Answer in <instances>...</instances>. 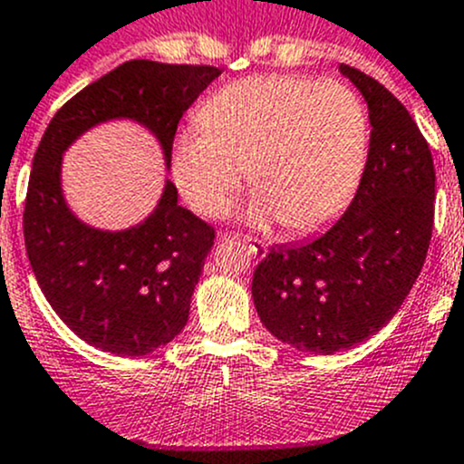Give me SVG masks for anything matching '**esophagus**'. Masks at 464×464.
I'll use <instances>...</instances> for the list:
<instances>
[{"instance_id": "34e87169", "label": "esophagus", "mask_w": 464, "mask_h": 464, "mask_svg": "<svg viewBox=\"0 0 464 464\" xmlns=\"http://www.w3.org/2000/svg\"><path fill=\"white\" fill-rule=\"evenodd\" d=\"M220 237H223L225 241L232 239L229 235H220ZM239 241L246 246V248H248L250 255H255V257H262V255H266V244H262V241H257V239H239Z\"/></svg>"}]
</instances>
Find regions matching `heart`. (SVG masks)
<instances>
[{
    "label": "heart",
    "mask_w": 464,
    "mask_h": 464,
    "mask_svg": "<svg viewBox=\"0 0 464 464\" xmlns=\"http://www.w3.org/2000/svg\"><path fill=\"white\" fill-rule=\"evenodd\" d=\"M198 127L173 140L170 173L184 200L209 218L227 211L248 169L259 191L250 218L312 232L346 209L367 161V109L339 82L239 79L202 104Z\"/></svg>",
    "instance_id": "heart-1"
}]
</instances>
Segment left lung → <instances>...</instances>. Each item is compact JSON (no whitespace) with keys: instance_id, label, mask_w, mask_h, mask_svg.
Here are the masks:
<instances>
[{"instance_id":"obj_1","label":"left lung","mask_w":464,"mask_h":464,"mask_svg":"<svg viewBox=\"0 0 464 464\" xmlns=\"http://www.w3.org/2000/svg\"><path fill=\"white\" fill-rule=\"evenodd\" d=\"M339 70L372 122L355 198L328 232L271 248L253 273L259 321L314 355L348 351L390 324L421 273L435 216L433 157L417 122L376 79Z\"/></svg>"}]
</instances>
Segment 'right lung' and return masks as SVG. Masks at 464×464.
<instances>
[{"label": "right lung", "mask_w": 464, "mask_h": 464, "mask_svg": "<svg viewBox=\"0 0 464 464\" xmlns=\"http://www.w3.org/2000/svg\"><path fill=\"white\" fill-rule=\"evenodd\" d=\"M218 74L214 65L127 61L68 100L43 134L22 218L26 255L52 310L91 346L139 357L178 337L216 235L178 205L170 182L143 223L91 227L63 198V152L100 122L134 121L152 131L169 169L179 118Z\"/></svg>", "instance_id": "right-lung-1"}]
</instances>
